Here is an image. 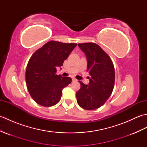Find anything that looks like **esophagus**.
<instances>
[{
    "mask_svg": "<svg viewBox=\"0 0 147 147\" xmlns=\"http://www.w3.org/2000/svg\"><path fill=\"white\" fill-rule=\"evenodd\" d=\"M72 80H73V82H76V81H77V80L76 78H72Z\"/></svg>",
    "mask_w": 147,
    "mask_h": 147,
    "instance_id": "1",
    "label": "esophagus"
}]
</instances>
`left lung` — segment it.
<instances>
[{
	"mask_svg": "<svg viewBox=\"0 0 147 147\" xmlns=\"http://www.w3.org/2000/svg\"><path fill=\"white\" fill-rule=\"evenodd\" d=\"M87 59L90 75L88 85L79 81L80 89L76 93L77 102L86 110H95L107 100L113 91L115 82L114 64L110 57L94 43H78Z\"/></svg>",
	"mask_w": 147,
	"mask_h": 147,
	"instance_id": "8db88e82",
	"label": "left lung"
}]
</instances>
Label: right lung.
Here are the masks:
<instances>
[{
  "label": "right lung",
  "mask_w": 147,
  "mask_h": 147,
  "mask_svg": "<svg viewBox=\"0 0 147 147\" xmlns=\"http://www.w3.org/2000/svg\"><path fill=\"white\" fill-rule=\"evenodd\" d=\"M76 43L50 41L30 57L26 71V83L32 98L37 104L51 107L60 101L62 90L71 83L70 77L56 74V67L75 48Z\"/></svg>",
  "instance_id": "obj_1"
}]
</instances>
